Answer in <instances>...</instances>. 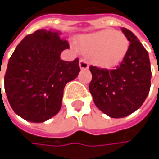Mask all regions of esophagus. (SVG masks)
Masks as SVG:
<instances>
[{"instance_id": "1", "label": "esophagus", "mask_w": 159, "mask_h": 159, "mask_svg": "<svg viewBox=\"0 0 159 159\" xmlns=\"http://www.w3.org/2000/svg\"><path fill=\"white\" fill-rule=\"evenodd\" d=\"M79 66H80L81 70H88L89 66V63L86 60L81 59L80 62H79Z\"/></svg>"}]
</instances>
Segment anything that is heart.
I'll return each instance as SVG.
<instances>
[{
	"label": "heart",
	"mask_w": 159,
	"mask_h": 159,
	"mask_svg": "<svg viewBox=\"0 0 159 159\" xmlns=\"http://www.w3.org/2000/svg\"><path fill=\"white\" fill-rule=\"evenodd\" d=\"M77 43L83 53L89 55L94 64L105 69L117 66L129 49L126 36L112 29H102L81 35Z\"/></svg>",
	"instance_id": "1"
}]
</instances>
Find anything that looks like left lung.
Listing matches in <instances>:
<instances>
[{
    "mask_svg": "<svg viewBox=\"0 0 159 159\" xmlns=\"http://www.w3.org/2000/svg\"><path fill=\"white\" fill-rule=\"evenodd\" d=\"M130 42L126 56L115 70L89 66L93 79L89 89L96 107L112 118L125 117L141 107L151 87L149 54L137 37L125 27Z\"/></svg>",
    "mask_w": 159,
    "mask_h": 159,
    "instance_id": "obj_1",
    "label": "left lung"
}]
</instances>
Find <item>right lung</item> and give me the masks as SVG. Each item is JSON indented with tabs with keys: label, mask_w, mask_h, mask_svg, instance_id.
Here are the masks:
<instances>
[{
	"label": "right lung",
	"mask_w": 159,
	"mask_h": 159,
	"mask_svg": "<svg viewBox=\"0 0 159 159\" xmlns=\"http://www.w3.org/2000/svg\"><path fill=\"white\" fill-rule=\"evenodd\" d=\"M60 35L39 29L23 39L8 61L5 93L14 112L29 122L42 123L57 114L66 84L80 71L78 59L61 60L70 46Z\"/></svg>",
	"instance_id": "right-lung-1"
}]
</instances>
